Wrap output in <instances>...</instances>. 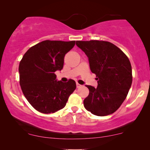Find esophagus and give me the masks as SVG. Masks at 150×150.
<instances>
[{
	"label": "esophagus",
	"mask_w": 150,
	"mask_h": 150,
	"mask_svg": "<svg viewBox=\"0 0 150 150\" xmlns=\"http://www.w3.org/2000/svg\"><path fill=\"white\" fill-rule=\"evenodd\" d=\"M82 87L81 85H80V84H79V83H76V87L77 88H80V87Z\"/></svg>",
	"instance_id": "34e87169"
}]
</instances>
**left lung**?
Wrapping results in <instances>:
<instances>
[{
  "label": "left lung",
  "mask_w": 150,
  "mask_h": 150,
  "mask_svg": "<svg viewBox=\"0 0 150 150\" xmlns=\"http://www.w3.org/2000/svg\"><path fill=\"white\" fill-rule=\"evenodd\" d=\"M77 46L89 58L98 87L86 85L89 93L84 106L92 114L106 116L115 112L127 97L132 82L130 60L123 51L109 42L76 41Z\"/></svg>",
  "instance_id": "1"
}]
</instances>
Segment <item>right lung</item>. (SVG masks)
Wrapping results in <instances>:
<instances>
[{
	"label": "right lung",
	"instance_id": "1",
	"mask_svg": "<svg viewBox=\"0 0 150 150\" xmlns=\"http://www.w3.org/2000/svg\"><path fill=\"white\" fill-rule=\"evenodd\" d=\"M74 45L75 41H43L30 47L20 61L22 93L38 111L48 114L62 109L76 89L74 80L57 81L54 74L63 69L65 55Z\"/></svg>",
	"mask_w": 150,
	"mask_h": 150
}]
</instances>
